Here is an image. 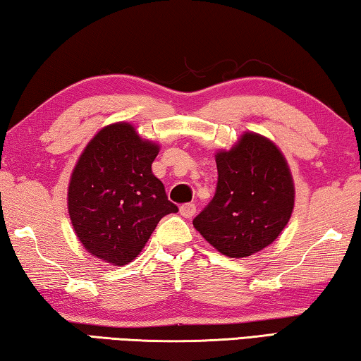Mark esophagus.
I'll return each instance as SVG.
<instances>
[{
	"label": "esophagus",
	"instance_id": "1",
	"mask_svg": "<svg viewBox=\"0 0 361 361\" xmlns=\"http://www.w3.org/2000/svg\"><path fill=\"white\" fill-rule=\"evenodd\" d=\"M179 212H180L182 217H185V219H190V217L195 216V212H197V206H195L193 203H185V204L180 206Z\"/></svg>",
	"mask_w": 361,
	"mask_h": 361
}]
</instances>
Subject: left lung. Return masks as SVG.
Listing matches in <instances>:
<instances>
[{"instance_id": "8db88e82", "label": "left lung", "mask_w": 361, "mask_h": 361, "mask_svg": "<svg viewBox=\"0 0 361 361\" xmlns=\"http://www.w3.org/2000/svg\"><path fill=\"white\" fill-rule=\"evenodd\" d=\"M216 164V195L193 227L224 256H252L274 243L291 219V169L275 142L251 131L230 150H217Z\"/></svg>"}]
</instances>
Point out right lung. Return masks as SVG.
Returning a JSON list of instances; mask_svg holds the SVG:
<instances>
[{
    "mask_svg": "<svg viewBox=\"0 0 361 361\" xmlns=\"http://www.w3.org/2000/svg\"><path fill=\"white\" fill-rule=\"evenodd\" d=\"M159 152L131 123L104 126L72 171L68 216L85 250L111 265L133 262L163 216L177 212L152 173Z\"/></svg>",
    "mask_w": 361,
    "mask_h": 361,
    "instance_id": "obj_1",
    "label": "right lung"
}]
</instances>
